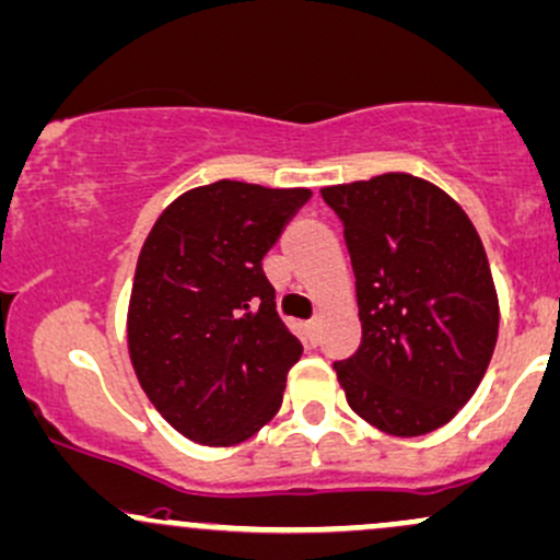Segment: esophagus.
I'll return each mask as SVG.
<instances>
[{"mask_svg":"<svg viewBox=\"0 0 560 560\" xmlns=\"http://www.w3.org/2000/svg\"><path fill=\"white\" fill-rule=\"evenodd\" d=\"M317 326H320L317 317H312V320L306 323V336H310V341H317Z\"/></svg>","mask_w":560,"mask_h":560,"instance_id":"34e87169","label":"esophagus"}]
</instances>
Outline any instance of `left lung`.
<instances>
[{"instance_id":"left-lung-1","label":"left lung","mask_w":560,"mask_h":560,"mask_svg":"<svg viewBox=\"0 0 560 560\" xmlns=\"http://www.w3.org/2000/svg\"><path fill=\"white\" fill-rule=\"evenodd\" d=\"M352 258L358 352L334 363L358 417L417 438L456 417L494 354L499 299L459 202L411 173L323 186Z\"/></svg>"}]
</instances>
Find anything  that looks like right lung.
I'll return each mask as SVG.
<instances>
[{
    "label": "right lung",
    "mask_w": 560,
    "mask_h": 560,
    "mask_svg": "<svg viewBox=\"0 0 560 560\" xmlns=\"http://www.w3.org/2000/svg\"><path fill=\"white\" fill-rule=\"evenodd\" d=\"M310 189L215 182L160 213L136 264L128 350L147 398L184 438L234 446L278 413L304 347L261 258Z\"/></svg>",
    "instance_id": "obj_1"
}]
</instances>
